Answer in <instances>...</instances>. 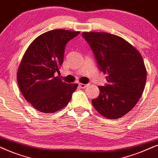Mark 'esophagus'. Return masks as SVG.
I'll use <instances>...</instances> for the list:
<instances>
[{"instance_id":"esophagus-1","label":"esophagus","mask_w":158,"mask_h":158,"mask_svg":"<svg viewBox=\"0 0 158 158\" xmlns=\"http://www.w3.org/2000/svg\"><path fill=\"white\" fill-rule=\"evenodd\" d=\"M88 85H85V84H82V83H79V87H80V88H81V89L86 88V87H87Z\"/></svg>"}]
</instances>
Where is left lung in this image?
Wrapping results in <instances>:
<instances>
[{
  "label": "left lung",
  "instance_id": "obj_1",
  "mask_svg": "<svg viewBox=\"0 0 158 158\" xmlns=\"http://www.w3.org/2000/svg\"><path fill=\"white\" fill-rule=\"evenodd\" d=\"M100 71L106 73L109 85L99 86L100 95L92 100L93 107L108 119L128 113L142 95L147 69L142 56L123 38L104 32H84Z\"/></svg>",
  "mask_w": 158,
  "mask_h": 158
}]
</instances>
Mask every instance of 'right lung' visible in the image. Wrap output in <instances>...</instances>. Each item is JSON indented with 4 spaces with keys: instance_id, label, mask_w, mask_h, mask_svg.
<instances>
[{
    "instance_id": "add662e5",
    "label": "right lung",
    "mask_w": 158,
    "mask_h": 158,
    "mask_svg": "<svg viewBox=\"0 0 158 158\" xmlns=\"http://www.w3.org/2000/svg\"><path fill=\"white\" fill-rule=\"evenodd\" d=\"M79 31L57 29L40 35L24 54L18 69L19 89L27 102L43 113H54L66 106L78 87L56 76L63 62L66 44Z\"/></svg>"
}]
</instances>
